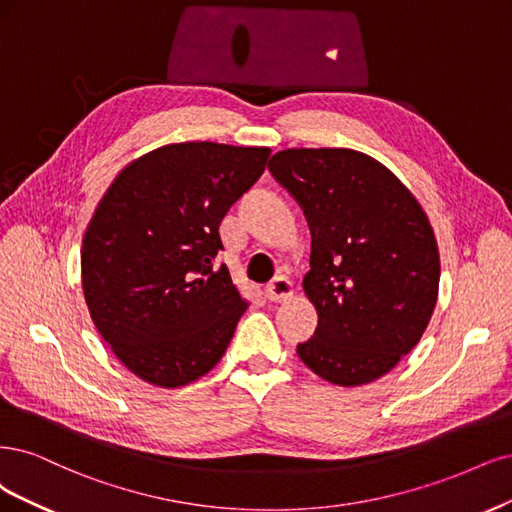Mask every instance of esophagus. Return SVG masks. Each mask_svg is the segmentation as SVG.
Returning <instances> with one entry per match:
<instances>
[{"label": "esophagus", "mask_w": 512, "mask_h": 512, "mask_svg": "<svg viewBox=\"0 0 512 512\" xmlns=\"http://www.w3.org/2000/svg\"><path fill=\"white\" fill-rule=\"evenodd\" d=\"M266 298L270 302H285L293 295V283L287 276H276L270 285H266Z\"/></svg>", "instance_id": "esophagus-1"}]
</instances>
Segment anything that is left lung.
I'll list each match as a JSON object with an SVG mask.
<instances>
[{
	"label": "left lung",
	"mask_w": 512,
	"mask_h": 512,
	"mask_svg": "<svg viewBox=\"0 0 512 512\" xmlns=\"http://www.w3.org/2000/svg\"><path fill=\"white\" fill-rule=\"evenodd\" d=\"M268 170L304 210L315 336L304 364L340 387L366 385L415 349L438 300L440 255L421 204L391 170L351 148H287Z\"/></svg>",
	"instance_id": "8db88e82"
}]
</instances>
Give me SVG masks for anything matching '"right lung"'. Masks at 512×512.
I'll list each match as a JSON object with an SVG mask.
<instances>
[{
  "mask_svg": "<svg viewBox=\"0 0 512 512\" xmlns=\"http://www.w3.org/2000/svg\"><path fill=\"white\" fill-rule=\"evenodd\" d=\"M270 148L166 144L134 159L82 238V293L110 351L142 381L183 387L219 364L246 300L219 225L266 170Z\"/></svg>",
  "mask_w": 512,
  "mask_h": 512,
  "instance_id": "add662e5",
  "label": "right lung"
}]
</instances>
